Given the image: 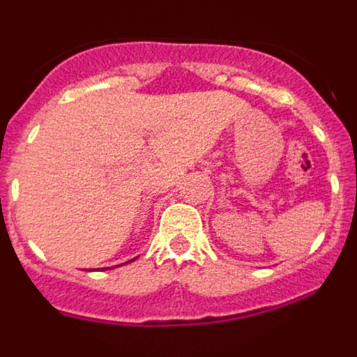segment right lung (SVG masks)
Here are the masks:
<instances>
[{
    "label": "right lung",
    "instance_id": "obj_1",
    "mask_svg": "<svg viewBox=\"0 0 357 357\" xmlns=\"http://www.w3.org/2000/svg\"><path fill=\"white\" fill-rule=\"evenodd\" d=\"M132 261H134V259H132ZM127 263H130V261H127Z\"/></svg>",
    "mask_w": 357,
    "mask_h": 357
}]
</instances>
